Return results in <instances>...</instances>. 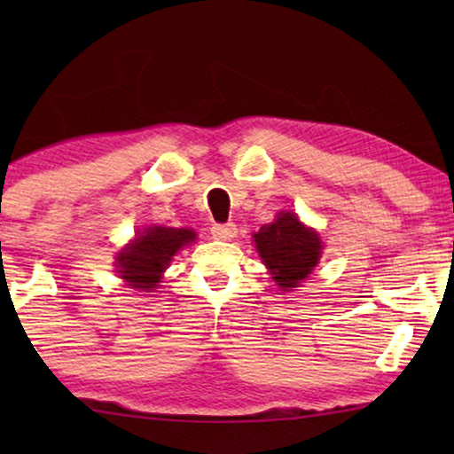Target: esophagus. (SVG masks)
Instances as JSON below:
<instances>
[{"mask_svg": "<svg viewBox=\"0 0 454 454\" xmlns=\"http://www.w3.org/2000/svg\"><path fill=\"white\" fill-rule=\"evenodd\" d=\"M235 233H238V227H235L233 223H216V225L210 227V235H213L215 239H233Z\"/></svg>", "mask_w": 454, "mask_h": 454, "instance_id": "1", "label": "esophagus"}]
</instances>
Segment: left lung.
Masks as SVG:
<instances>
[{
    "label": "left lung",
    "instance_id": "8db88e82",
    "mask_svg": "<svg viewBox=\"0 0 454 454\" xmlns=\"http://www.w3.org/2000/svg\"><path fill=\"white\" fill-rule=\"evenodd\" d=\"M256 250L283 291L295 287L318 264L322 241L312 229L301 225L294 213H281L275 223L254 233Z\"/></svg>",
    "mask_w": 454,
    "mask_h": 454
}]
</instances>
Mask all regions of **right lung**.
<instances>
[{
	"mask_svg": "<svg viewBox=\"0 0 454 454\" xmlns=\"http://www.w3.org/2000/svg\"><path fill=\"white\" fill-rule=\"evenodd\" d=\"M194 239L196 233L192 229L148 227L117 254V272L132 287L151 289L159 283L160 272L171 262L173 254Z\"/></svg>",
	"mask_w": 454,
	"mask_h": 454,
	"instance_id": "1",
	"label": "right lung"
}]
</instances>
